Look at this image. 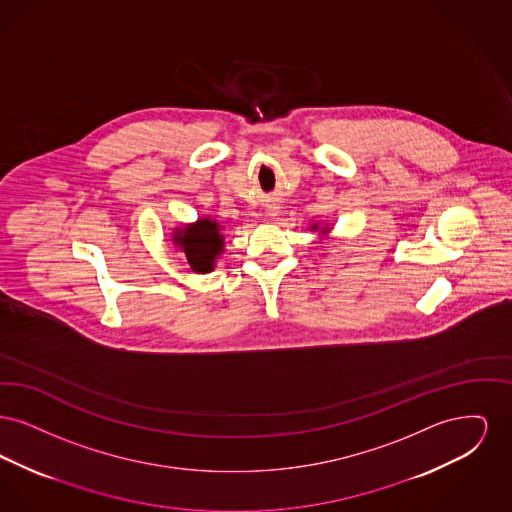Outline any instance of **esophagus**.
<instances>
[{
    "instance_id": "34e87169",
    "label": "esophagus",
    "mask_w": 512,
    "mask_h": 512,
    "mask_svg": "<svg viewBox=\"0 0 512 512\" xmlns=\"http://www.w3.org/2000/svg\"><path fill=\"white\" fill-rule=\"evenodd\" d=\"M278 211H280L278 203H270L267 207L268 217H276V215H278Z\"/></svg>"
}]
</instances>
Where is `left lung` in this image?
I'll use <instances>...</instances> for the list:
<instances>
[{"label":"left lung","instance_id":"left-lung-1","mask_svg":"<svg viewBox=\"0 0 512 512\" xmlns=\"http://www.w3.org/2000/svg\"><path fill=\"white\" fill-rule=\"evenodd\" d=\"M311 230H318L317 224H313V226H311ZM328 230H330V228H328V226H324V228H322V230H320V232H322V234H324V232H328Z\"/></svg>","mask_w":512,"mask_h":512}]
</instances>
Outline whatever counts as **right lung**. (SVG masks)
<instances>
[{
    "label": "right lung",
    "mask_w": 512,
    "mask_h": 512,
    "mask_svg": "<svg viewBox=\"0 0 512 512\" xmlns=\"http://www.w3.org/2000/svg\"><path fill=\"white\" fill-rule=\"evenodd\" d=\"M224 226L217 220H195L194 224L180 226L172 232V242L182 249L188 265L197 274L211 272L224 251Z\"/></svg>",
    "instance_id": "right-lung-1"
}]
</instances>
